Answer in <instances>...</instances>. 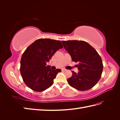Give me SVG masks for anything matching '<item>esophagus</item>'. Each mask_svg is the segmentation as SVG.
<instances>
[{
    "label": "esophagus",
    "instance_id": "1",
    "mask_svg": "<svg viewBox=\"0 0 120 120\" xmlns=\"http://www.w3.org/2000/svg\"><path fill=\"white\" fill-rule=\"evenodd\" d=\"M62 71H64V72H65V71H67L68 70H67V69H65V68H62Z\"/></svg>",
    "mask_w": 120,
    "mask_h": 120
}]
</instances>
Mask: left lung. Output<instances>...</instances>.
I'll return each mask as SVG.
<instances>
[{
  "label": "left lung",
  "mask_w": 120,
  "mask_h": 120,
  "mask_svg": "<svg viewBox=\"0 0 120 120\" xmlns=\"http://www.w3.org/2000/svg\"><path fill=\"white\" fill-rule=\"evenodd\" d=\"M72 60L78 62V73L72 71V77L68 79L69 85L80 91L91 89L100 79L103 70L101 59L96 50L83 41H62Z\"/></svg>",
  "instance_id": "left-lung-1"
}]
</instances>
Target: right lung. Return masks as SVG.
Segmentation results:
<instances>
[{"instance_id": "1", "label": "right lung", "mask_w": 120, "mask_h": 120, "mask_svg": "<svg viewBox=\"0 0 120 120\" xmlns=\"http://www.w3.org/2000/svg\"><path fill=\"white\" fill-rule=\"evenodd\" d=\"M63 48L59 40L40 39L29 46L21 60V74L25 83L37 92L49 88L60 69L52 70L46 65L57 50Z\"/></svg>"}]
</instances>
